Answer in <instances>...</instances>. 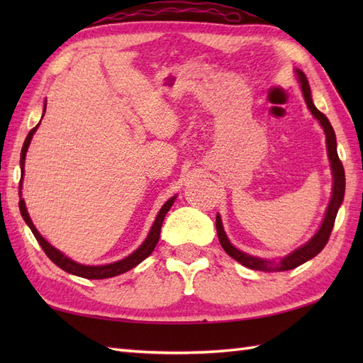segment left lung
Returning <instances> with one entry per match:
<instances>
[{"label":"left lung","mask_w":363,"mask_h":363,"mask_svg":"<svg viewBox=\"0 0 363 363\" xmlns=\"http://www.w3.org/2000/svg\"><path fill=\"white\" fill-rule=\"evenodd\" d=\"M298 78L301 82V89H303V95L307 103V107H309L312 115L315 118L320 121V125L325 129L326 134V145H328V154H329V160H330V167H333V176H334V190H333V198H330V203L328 206V211L325 215V220H323V225L318 229V233L312 237V240L309 243H306L304 246H301L296 251H293L290 256L284 257L279 264L273 265V262L268 260H262L257 257H252L250 254H245L242 251H238L234 248L230 242L228 240V237L225 234V229H223L220 215H217V234H218V240L220 245L223 246L230 257L235 259L237 262H240L242 265L252 268V269H259V272H287V269H293L299 265H303L304 262L311 260L312 257L317 256V254L325 248L330 233H333L335 217L338 212V207H340L343 196H345V169L342 165V160L338 159L337 154V140H335V133L328 117L323 112H320L317 107L312 103V96H311V87L309 82H307L306 74L298 70Z\"/></svg>","instance_id":"left-lung-1"}]
</instances>
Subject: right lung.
<instances>
[{"instance_id": "right-lung-1", "label": "right lung", "mask_w": 363, "mask_h": 363, "mask_svg": "<svg viewBox=\"0 0 363 363\" xmlns=\"http://www.w3.org/2000/svg\"><path fill=\"white\" fill-rule=\"evenodd\" d=\"M46 109V107H45ZM45 113V111H43ZM40 125V123H38ZM38 125L35 128H33L29 130V134L26 137L25 143H23V148H21V157H20V165H21V179H20V186L18 189H21V181H23V168H25V157H26V151H28V146L30 143V138H33L35 129L38 128ZM18 195H21V190L18 191ZM176 196L169 198L168 201L162 206L160 212L157 213L156 217V221H154V225L150 230L148 237H146V240L140 245V248H138L137 251H134L130 256H128L126 259L123 260H118L115 262V264H109V265H101V267H87V265H81V264H76V262H73L72 259L65 257L62 252L57 251L56 248H52V246L45 240V238L37 233L35 226L33 225V221H30L29 215H28V211H26V206H25V199L20 198V212H21V217L23 220H25L28 223V226L30 228V230H33V234L35 237V240L38 242V245L42 246V250L45 251L46 256H48L51 259V262H54L59 268H62L64 272L67 273H72V274H76V276H81V277H86V279H106V277H113V276H118L121 273H126L129 272L130 268L137 267L138 264H140L142 260H145L146 257L150 256V254L154 251V248H156V245L159 242V235H160V228H162V223H164V218L167 212L169 211V207L173 206Z\"/></svg>"}]
</instances>
